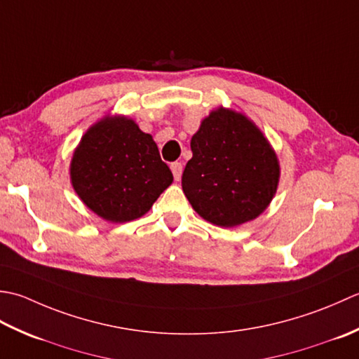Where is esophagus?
Returning <instances> with one entry per match:
<instances>
[{
    "instance_id": "34e87169",
    "label": "esophagus",
    "mask_w": 359,
    "mask_h": 359,
    "mask_svg": "<svg viewBox=\"0 0 359 359\" xmlns=\"http://www.w3.org/2000/svg\"><path fill=\"white\" fill-rule=\"evenodd\" d=\"M170 169L173 173V178L180 181L181 180V173H182V164L181 163H172L170 164Z\"/></svg>"
}]
</instances>
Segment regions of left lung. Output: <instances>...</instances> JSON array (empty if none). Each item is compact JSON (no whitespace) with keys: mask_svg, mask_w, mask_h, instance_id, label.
<instances>
[{"mask_svg":"<svg viewBox=\"0 0 359 359\" xmlns=\"http://www.w3.org/2000/svg\"><path fill=\"white\" fill-rule=\"evenodd\" d=\"M190 149L181 184L204 220L232 228L266 209L279 182V163L251 121L224 108L212 111Z\"/></svg>","mask_w":359,"mask_h":359,"instance_id":"obj_1","label":"left lung"}]
</instances>
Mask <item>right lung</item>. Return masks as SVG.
I'll return each instance as SVG.
<instances>
[{
  "instance_id": "add662e5",
  "label": "right lung",
  "mask_w": 359,
  "mask_h": 359,
  "mask_svg": "<svg viewBox=\"0 0 359 359\" xmlns=\"http://www.w3.org/2000/svg\"><path fill=\"white\" fill-rule=\"evenodd\" d=\"M71 181L93 212L123 223L142 217L173 175L150 135L127 118H105L86 131L72 156Z\"/></svg>"
}]
</instances>
